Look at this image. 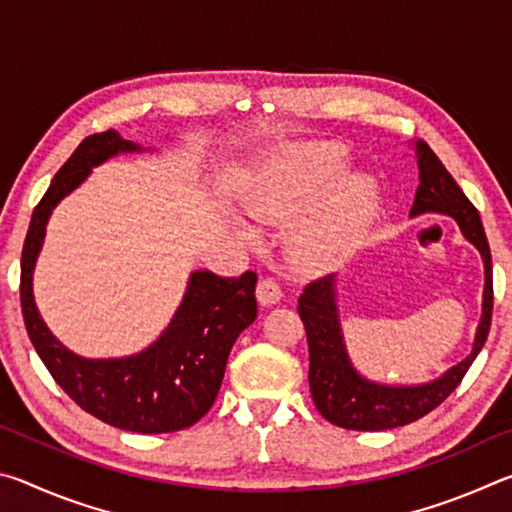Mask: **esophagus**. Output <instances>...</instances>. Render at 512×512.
<instances>
[{"label": "esophagus", "instance_id": "1", "mask_svg": "<svg viewBox=\"0 0 512 512\" xmlns=\"http://www.w3.org/2000/svg\"><path fill=\"white\" fill-rule=\"evenodd\" d=\"M280 298H282V289L273 277H262V280L257 282V300L262 302L264 307L275 305V302H280Z\"/></svg>", "mask_w": 512, "mask_h": 512}]
</instances>
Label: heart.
Returning a JSON list of instances; mask_svg holds the SVG:
<instances>
[{
    "instance_id": "obj_1",
    "label": "heart",
    "mask_w": 512,
    "mask_h": 512,
    "mask_svg": "<svg viewBox=\"0 0 512 512\" xmlns=\"http://www.w3.org/2000/svg\"><path fill=\"white\" fill-rule=\"evenodd\" d=\"M343 169L345 151L336 144L291 149L268 167L246 198V212L259 225H287L329 182L339 178ZM377 198V185L370 176L354 173L336 180L314 204L310 202L309 210L291 228L287 244L291 262L305 271L339 262L368 228ZM244 237L253 239L248 230Z\"/></svg>"
}]
</instances>
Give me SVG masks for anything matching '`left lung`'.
Wrapping results in <instances>:
<instances>
[{
	"label": "left lung",
	"instance_id": "1",
	"mask_svg": "<svg viewBox=\"0 0 512 512\" xmlns=\"http://www.w3.org/2000/svg\"><path fill=\"white\" fill-rule=\"evenodd\" d=\"M418 167L420 187L415 194L411 214L443 212L454 216L465 239H470L483 257V318L479 332H476L474 350L445 377L431 381V384L411 388L370 384L354 372L348 354H345L334 305V275H323L309 282L298 298V314L302 325H305L309 345V391L318 413L336 427L352 431H381L404 427V424L424 418L456 391V386L461 384L465 372L470 370L476 354L481 352L485 339H488L495 291H492V255L479 210L467 201L452 173L445 169V164L424 142L418 144Z\"/></svg>",
	"mask_w": 512,
	"mask_h": 512
}]
</instances>
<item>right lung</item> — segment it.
Instances as JSON below:
<instances>
[{"label":"right lung","instance_id":"obj_1","mask_svg":"<svg viewBox=\"0 0 512 512\" xmlns=\"http://www.w3.org/2000/svg\"><path fill=\"white\" fill-rule=\"evenodd\" d=\"M135 149L108 128L85 137L69 155L33 210L22 248L20 302L38 357L85 413L124 431L167 433L192 427L212 409L232 345L257 318V275L194 273L183 305L160 341L137 357L112 361H88L65 350L42 323L31 291L33 264L56 203L83 183L94 164Z\"/></svg>","mask_w":512,"mask_h":512}]
</instances>
